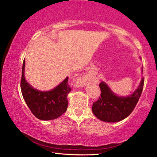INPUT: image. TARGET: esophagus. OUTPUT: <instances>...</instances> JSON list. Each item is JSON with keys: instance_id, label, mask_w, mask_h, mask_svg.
Masks as SVG:
<instances>
[{"instance_id": "obj_1", "label": "esophagus", "mask_w": 157, "mask_h": 157, "mask_svg": "<svg viewBox=\"0 0 157 157\" xmlns=\"http://www.w3.org/2000/svg\"><path fill=\"white\" fill-rule=\"evenodd\" d=\"M89 81V78L86 76H82L79 78L77 80V85L78 86H83Z\"/></svg>"}]
</instances>
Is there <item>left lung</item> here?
Instances as JSON below:
<instances>
[{
	"label": "left lung",
	"instance_id": "left-lung-1",
	"mask_svg": "<svg viewBox=\"0 0 157 157\" xmlns=\"http://www.w3.org/2000/svg\"><path fill=\"white\" fill-rule=\"evenodd\" d=\"M143 84L144 79L142 78L134 92L123 97L114 94L105 82H100V97L93 104V113L100 121L107 123H116L123 120L130 115L136 107L143 91Z\"/></svg>",
	"mask_w": 157,
	"mask_h": 157
}]
</instances>
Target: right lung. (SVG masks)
Here are the masks:
<instances>
[{
  "mask_svg": "<svg viewBox=\"0 0 157 157\" xmlns=\"http://www.w3.org/2000/svg\"><path fill=\"white\" fill-rule=\"evenodd\" d=\"M25 60L22 67L21 89L23 97L31 112L42 121L56 119L66 112L68 107L67 95L71 91L67 77L62 83L48 91L34 89L25 79Z\"/></svg>",
  "mask_w": 157,
  "mask_h": 157,
  "instance_id": "right-lung-1",
  "label": "right lung"
}]
</instances>
